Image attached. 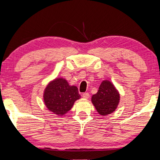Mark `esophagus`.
<instances>
[{"label":"esophagus","instance_id":"obj_1","mask_svg":"<svg viewBox=\"0 0 160 160\" xmlns=\"http://www.w3.org/2000/svg\"><path fill=\"white\" fill-rule=\"evenodd\" d=\"M82 96L83 98H85V99H88V98L90 97V95H89L88 93H84L82 95Z\"/></svg>","mask_w":160,"mask_h":160}]
</instances>
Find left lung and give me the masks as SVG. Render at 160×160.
Segmentation results:
<instances>
[{
	"label": "left lung",
	"instance_id": "left-lung-1",
	"mask_svg": "<svg viewBox=\"0 0 160 160\" xmlns=\"http://www.w3.org/2000/svg\"><path fill=\"white\" fill-rule=\"evenodd\" d=\"M120 96L113 83L103 80L98 91L91 97V102L96 111L102 116H106L115 111L120 103Z\"/></svg>",
	"mask_w": 160,
	"mask_h": 160
}]
</instances>
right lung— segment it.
Segmentation results:
<instances>
[{
	"label": "right lung",
	"instance_id": "1",
	"mask_svg": "<svg viewBox=\"0 0 160 160\" xmlns=\"http://www.w3.org/2000/svg\"><path fill=\"white\" fill-rule=\"evenodd\" d=\"M79 98L80 95L78 88L69 85L67 80L62 78L51 81L43 92V101L47 109L58 116L67 114Z\"/></svg>",
	"mask_w": 160,
	"mask_h": 160
}]
</instances>
